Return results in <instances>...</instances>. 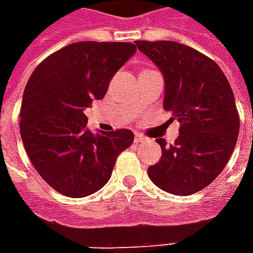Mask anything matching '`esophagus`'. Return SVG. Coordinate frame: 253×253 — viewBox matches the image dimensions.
I'll list each match as a JSON object with an SVG mask.
<instances>
[{
    "instance_id": "34e87169",
    "label": "esophagus",
    "mask_w": 253,
    "mask_h": 253,
    "mask_svg": "<svg viewBox=\"0 0 253 253\" xmlns=\"http://www.w3.org/2000/svg\"><path fill=\"white\" fill-rule=\"evenodd\" d=\"M134 141H135V142H145L146 138L143 137V135H141V134H135V135H134Z\"/></svg>"
}]
</instances>
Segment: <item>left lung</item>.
<instances>
[{"label": "left lung", "instance_id": "left-lung-1", "mask_svg": "<svg viewBox=\"0 0 253 253\" xmlns=\"http://www.w3.org/2000/svg\"><path fill=\"white\" fill-rule=\"evenodd\" d=\"M138 50L164 74L165 111L180 122L173 143L157 138L161 159L148 168L150 180L175 195L203 190L228 164L237 142L239 111L221 67L195 48L170 41H137Z\"/></svg>", "mask_w": 253, "mask_h": 253}]
</instances>
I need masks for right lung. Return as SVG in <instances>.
I'll use <instances>...</instances> for the list:
<instances>
[{"label":"right lung","instance_id":"obj_1","mask_svg":"<svg viewBox=\"0 0 253 253\" xmlns=\"http://www.w3.org/2000/svg\"><path fill=\"white\" fill-rule=\"evenodd\" d=\"M135 51L126 42H78L52 52L31 74L20 134L38 173L59 194L83 198L99 191L134 141L127 128L93 135L84 110L104 97L114 74Z\"/></svg>","mask_w":253,"mask_h":253}]
</instances>
